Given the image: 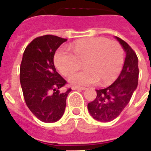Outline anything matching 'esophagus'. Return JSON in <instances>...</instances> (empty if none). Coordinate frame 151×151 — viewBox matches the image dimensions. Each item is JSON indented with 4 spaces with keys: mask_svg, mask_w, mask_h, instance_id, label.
Wrapping results in <instances>:
<instances>
[{
    "mask_svg": "<svg viewBox=\"0 0 151 151\" xmlns=\"http://www.w3.org/2000/svg\"><path fill=\"white\" fill-rule=\"evenodd\" d=\"M72 90H84V87H78V86H72Z\"/></svg>",
    "mask_w": 151,
    "mask_h": 151,
    "instance_id": "esophagus-1",
    "label": "esophagus"
}]
</instances>
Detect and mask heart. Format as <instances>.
<instances>
[{"mask_svg": "<svg viewBox=\"0 0 151 151\" xmlns=\"http://www.w3.org/2000/svg\"><path fill=\"white\" fill-rule=\"evenodd\" d=\"M72 53L60 48L54 57L56 68L67 76L76 71L83 61L85 69L73 73L68 81L76 86L93 85L99 81L101 85L113 83L120 74L124 65V50L116 41L105 37L79 40L71 47Z\"/></svg>", "mask_w": 151, "mask_h": 151, "instance_id": "heart-1", "label": "heart"}]
</instances>
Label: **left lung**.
<instances>
[{
  "label": "left lung",
  "instance_id": "obj_1",
  "mask_svg": "<svg viewBox=\"0 0 151 151\" xmlns=\"http://www.w3.org/2000/svg\"><path fill=\"white\" fill-rule=\"evenodd\" d=\"M125 50V62L118 79L108 87L96 90V97L88 104L90 115L102 122L116 119L126 107L138 85V58L123 40L115 37Z\"/></svg>",
  "mask_w": 151,
  "mask_h": 151
}]
</instances>
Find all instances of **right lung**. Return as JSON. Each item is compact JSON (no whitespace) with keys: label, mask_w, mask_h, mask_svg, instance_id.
Returning a JSON list of instances; mask_svg holds the SVG:
<instances>
[{"label":"right lung","mask_w":151,"mask_h":151,"mask_svg":"<svg viewBox=\"0 0 151 151\" xmlns=\"http://www.w3.org/2000/svg\"><path fill=\"white\" fill-rule=\"evenodd\" d=\"M67 39L45 35L26 47L20 66V83L29 109L40 121L51 123L64 114L66 99L72 90L60 93L66 81L56 72L55 51ZM53 91L54 93H51Z\"/></svg>","instance_id":"add662e5"}]
</instances>
